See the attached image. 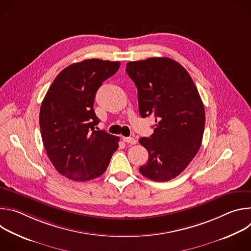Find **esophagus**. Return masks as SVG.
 Here are the masks:
<instances>
[{"instance_id":"1","label":"esophagus","mask_w":251,"mask_h":251,"mask_svg":"<svg viewBox=\"0 0 251 251\" xmlns=\"http://www.w3.org/2000/svg\"><path fill=\"white\" fill-rule=\"evenodd\" d=\"M122 140L126 143H128V144H131V145H134L137 143V140L133 137H122Z\"/></svg>"}]
</instances>
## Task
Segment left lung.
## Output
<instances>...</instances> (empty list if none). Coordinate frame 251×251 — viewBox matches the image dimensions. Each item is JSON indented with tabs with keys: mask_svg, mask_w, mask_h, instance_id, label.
<instances>
[{
	"mask_svg": "<svg viewBox=\"0 0 251 251\" xmlns=\"http://www.w3.org/2000/svg\"><path fill=\"white\" fill-rule=\"evenodd\" d=\"M126 71L138 89L142 118H155L154 133L139 143L149 159L140 173L156 182L180 175L199 152L205 123L203 104L188 71L169 57L130 61Z\"/></svg>",
	"mask_w": 251,
	"mask_h": 251,
	"instance_id": "left-lung-1",
	"label": "left lung"
}]
</instances>
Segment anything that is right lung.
I'll use <instances>...</instances> for the list:
<instances>
[{"label": "right lung", "mask_w": 251, "mask_h": 251, "mask_svg": "<svg viewBox=\"0 0 251 251\" xmlns=\"http://www.w3.org/2000/svg\"><path fill=\"white\" fill-rule=\"evenodd\" d=\"M119 61L85 59L65 67L50 86L41 106L40 126L47 154L62 176L89 181L101 176L118 149L119 137L96 125L93 104L102 83Z\"/></svg>", "instance_id": "right-lung-1"}]
</instances>
